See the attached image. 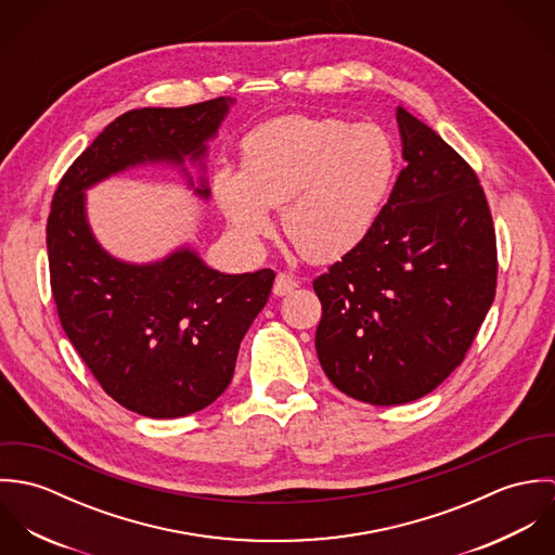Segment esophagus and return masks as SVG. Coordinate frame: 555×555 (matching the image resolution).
<instances>
[{
	"label": "esophagus",
	"mask_w": 555,
	"mask_h": 555,
	"mask_svg": "<svg viewBox=\"0 0 555 555\" xmlns=\"http://www.w3.org/2000/svg\"><path fill=\"white\" fill-rule=\"evenodd\" d=\"M297 286H299L297 278H293L291 273H278L275 284H273V293H275L278 297H284V295L293 293Z\"/></svg>",
	"instance_id": "34e87169"
}]
</instances>
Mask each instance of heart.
<instances>
[{"mask_svg": "<svg viewBox=\"0 0 555 555\" xmlns=\"http://www.w3.org/2000/svg\"><path fill=\"white\" fill-rule=\"evenodd\" d=\"M396 175V147L374 124L286 115L241 143V172L220 168L214 194L249 245L273 233L282 207L288 241L312 262L350 254L374 229Z\"/></svg>", "mask_w": 555, "mask_h": 555, "instance_id": "obj_1", "label": "heart"}]
</instances>
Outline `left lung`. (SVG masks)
I'll return each instance as SVG.
<instances>
[{
    "instance_id": "1",
    "label": "left lung",
    "mask_w": 555,
    "mask_h": 555,
    "mask_svg": "<svg viewBox=\"0 0 555 555\" xmlns=\"http://www.w3.org/2000/svg\"><path fill=\"white\" fill-rule=\"evenodd\" d=\"M405 168L350 254L314 280L317 352L348 397L397 405L464 361L498 284L495 229L475 168L397 106Z\"/></svg>"
}]
</instances>
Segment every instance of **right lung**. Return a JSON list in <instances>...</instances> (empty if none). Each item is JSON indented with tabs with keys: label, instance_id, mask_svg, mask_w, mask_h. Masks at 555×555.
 I'll use <instances>...</instances> for the list:
<instances>
[{
	"label": "right lung",
	"instance_id": "right-lung-1",
	"mask_svg": "<svg viewBox=\"0 0 555 555\" xmlns=\"http://www.w3.org/2000/svg\"><path fill=\"white\" fill-rule=\"evenodd\" d=\"M229 104L222 95L119 115L53 194L47 249L62 326L106 396L150 418L198 412L227 391L238 344L264 308L275 271L220 273L190 249L145 267L119 262L91 237L82 190L147 159L201 158ZM196 192L209 196L205 185Z\"/></svg>",
	"mask_w": 555,
	"mask_h": 555
}]
</instances>
